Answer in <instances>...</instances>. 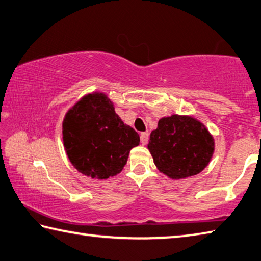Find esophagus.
I'll return each mask as SVG.
<instances>
[{
  "instance_id": "obj_1",
  "label": "esophagus",
  "mask_w": 261,
  "mask_h": 261,
  "mask_svg": "<svg viewBox=\"0 0 261 261\" xmlns=\"http://www.w3.org/2000/svg\"><path fill=\"white\" fill-rule=\"evenodd\" d=\"M148 137H149L148 132H143V134L140 135V141H141V144L146 145L147 143H148Z\"/></svg>"
}]
</instances>
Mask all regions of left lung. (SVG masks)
Segmentation results:
<instances>
[{"mask_svg": "<svg viewBox=\"0 0 261 261\" xmlns=\"http://www.w3.org/2000/svg\"><path fill=\"white\" fill-rule=\"evenodd\" d=\"M147 147L161 172L171 179H184L207 167L215 140L196 118L174 114L161 118Z\"/></svg>", "mask_w": 261, "mask_h": 261, "instance_id": "obj_1", "label": "left lung"}]
</instances>
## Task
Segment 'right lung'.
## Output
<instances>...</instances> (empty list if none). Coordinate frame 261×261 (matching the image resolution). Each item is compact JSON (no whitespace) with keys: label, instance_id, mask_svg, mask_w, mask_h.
Instances as JSON below:
<instances>
[{"label":"right lung","instance_id":"obj_1","mask_svg":"<svg viewBox=\"0 0 261 261\" xmlns=\"http://www.w3.org/2000/svg\"><path fill=\"white\" fill-rule=\"evenodd\" d=\"M63 140L73 167L84 176L101 180L122 171L140 138L123 123L105 93L93 92L66 113Z\"/></svg>","mask_w":261,"mask_h":261}]
</instances>
